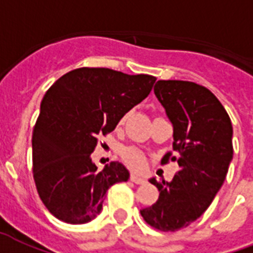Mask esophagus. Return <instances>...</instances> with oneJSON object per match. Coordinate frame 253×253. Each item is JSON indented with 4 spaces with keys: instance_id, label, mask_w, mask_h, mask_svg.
<instances>
[{
    "instance_id": "34e87169",
    "label": "esophagus",
    "mask_w": 253,
    "mask_h": 253,
    "mask_svg": "<svg viewBox=\"0 0 253 253\" xmlns=\"http://www.w3.org/2000/svg\"><path fill=\"white\" fill-rule=\"evenodd\" d=\"M130 181L134 182L136 185H142V183H145L144 178L138 177V175H134V174H132V175H130Z\"/></svg>"
}]
</instances>
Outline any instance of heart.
Listing matches in <instances>:
<instances>
[{"mask_svg": "<svg viewBox=\"0 0 253 253\" xmlns=\"http://www.w3.org/2000/svg\"><path fill=\"white\" fill-rule=\"evenodd\" d=\"M126 116L121 117V123L125 121ZM121 158L123 161L126 164V165L133 170H142L145 166V157L144 153L138 150L137 148H133V146H129V148H125L123 152H121Z\"/></svg>", "mask_w": 253, "mask_h": 253, "instance_id": "obj_1", "label": "heart"}]
</instances>
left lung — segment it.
I'll use <instances>...</instances> for the list:
<instances>
[{
	"mask_svg": "<svg viewBox=\"0 0 253 253\" xmlns=\"http://www.w3.org/2000/svg\"><path fill=\"white\" fill-rule=\"evenodd\" d=\"M154 93L174 128L173 152L162 161L179 165L170 182L150 179L160 197L141 216L158 231L174 232L197 220L222 187L232 160V125L216 96L201 84L158 80Z\"/></svg>",
	"mask_w": 253,
	"mask_h": 253,
	"instance_id": "8db88e82",
	"label": "left lung"
}]
</instances>
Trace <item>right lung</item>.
Instances as JSON below:
<instances>
[{"label": "right lung", "mask_w": 253, "mask_h": 253, "mask_svg": "<svg viewBox=\"0 0 253 253\" xmlns=\"http://www.w3.org/2000/svg\"><path fill=\"white\" fill-rule=\"evenodd\" d=\"M156 78L111 68L82 67L47 89L33 129V177L43 205L55 218L83 224L103 209L107 191L129 171L111 162L99 171L91 153L100 136L150 93Z\"/></svg>", "instance_id": "1"}]
</instances>
